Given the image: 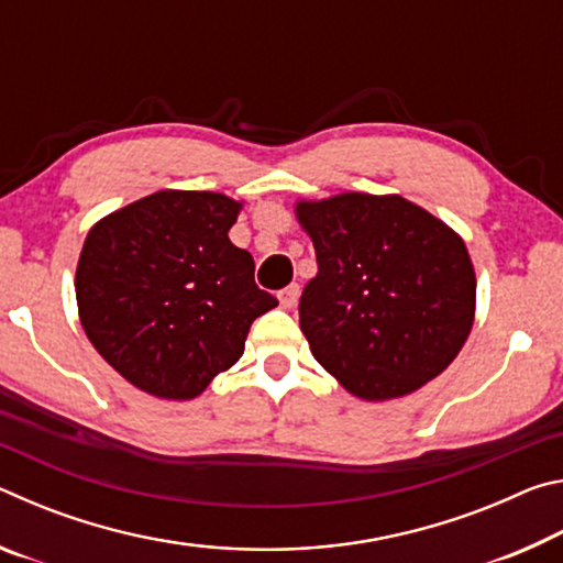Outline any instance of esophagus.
Returning a JSON list of instances; mask_svg holds the SVG:
<instances>
[{
	"instance_id": "obj_1",
	"label": "esophagus",
	"mask_w": 563,
	"mask_h": 563,
	"mask_svg": "<svg viewBox=\"0 0 563 563\" xmlns=\"http://www.w3.org/2000/svg\"><path fill=\"white\" fill-rule=\"evenodd\" d=\"M298 295H300L298 285H288V288H283L278 292V300L285 310H290V308H295V302H298Z\"/></svg>"
}]
</instances>
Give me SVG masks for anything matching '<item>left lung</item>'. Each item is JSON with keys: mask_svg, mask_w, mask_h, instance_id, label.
Here are the masks:
<instances>
[{"mask_svg": "<svg viewBox=\"0 0 563 563\" xmlns=\"http://www.w3.org/2000/svg\"><path fill=\"white\" fill-rule=\"evenodd\" d=\"M298 221L318 258L300 330L320 365L362 399L402 397L444 373L474 320L462 238L402 196L302 201Z\"/></svg>", "mask_w": 563, "mask_h": 563, "instance_id": "left-lung-1", "label": "left lung"}]
</instances>
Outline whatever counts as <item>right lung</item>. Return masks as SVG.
<instances>
[{"instance_id": "add662e5", "label": "right lung", "mask_w": 563, "mask_h": 563, "mask_svg": "<svg viewBox=\"0 0 563 563\" xmlns=\"http://www.w3.org/2000/svg\"><path fill=\"white\" fill-rule=\"evenodd\" d=\"M241 203L211 190H158L91 228L76 305L99 355L131 385L190 399L243 355L253 320L278 300L228 231Z\"/></svg>"}]
</instances>
